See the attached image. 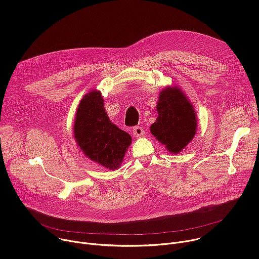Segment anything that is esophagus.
<instances>
[{
	"instance_id": "1",
	"label": "esophagus",
	"mask_w": 259,
	"mask_h": 259,
	"mask_svg": "<svg viewBox=\"0 0 259 259\" xmlns=\"http://www.w3.org/2000/svg\"><path fill=\"white\" fill-rule=\"evenodd\" d=\"M133 134L136 137H142L144 134V130L140 126H135V127H133Z\"/></svg>"
}]
</instances>
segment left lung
Wrapping results in <instances>:
<instances>
[{"instance_id":"1","label":"left lung","mask_w":259,"mask_h":259,"mask_svg":"<svg viewBox=\"0 0 259 259\" xmlns=\"http://www.w3.org/2000/svg\"><path fill=\"white\" fill-rule=\"evenodd\" d=\"M157 112L159 116L151 126V133L168 152L178 154L191 142L197 131L194 106L181 89L166 87L159 95Z\"/></svg>"}]
</instances>
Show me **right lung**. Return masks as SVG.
<instances>
[{
	"mask_svg": "<svg viewBox=\"0 0 259 259\" xmlns=\"http://www.w3.org/2000/svg\"><path fill=\"white\" fill-rule=\"evenodd\" d=\"M100 91L87 93L77 109L73 134L79 149L93 162L109 169L120 167L131 136L110 122Z\"/></svg>",
	"mask_w": 259,
	"mask_h": 259,
	"instance_id": "1",
	"label": "right lung"
}]
</instances>
